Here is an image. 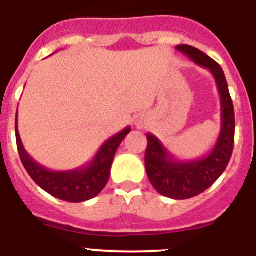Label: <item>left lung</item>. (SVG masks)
Listing matches in <instances>:
<instances>
[{"label":"left lung","instance_id":"obj_1","mask_svg":"<svg viewBox=\"0 0 256 256\" xmlns=\"http://www.w3.org/2000/svg\"><path fill=\"white\" fill-rule=\"evenodd\" d=\"M176 50L197 66L209 70L217 82L221 97V132L214 147L205 156L196 160L176 159L155 135L147 134L144 166L150 182L163 196L174 200H186L212 186L228 167L234 147L236 117L228 81L220 64L192 46L182 44Z\"/></svg>","mask_w":256,"mask_h":256}]
</instances>
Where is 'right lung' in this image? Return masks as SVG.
I'll use <instances>...</instances> for the list:
<instances>
[{
  "label": "right lung",
  "mask_w": 256,
  "mask_h": 256,
  "mask_svg": "<svg viewBox=\"0 0 256 256\" xmlns=\"http://www.w3.org/2000/svg\"><path fill=\"white\" fill-rule=\"evenodd\" d=\"M16 117H18V113L16 116V147H18L20 160L24 167L26 168L27 174L43 190L56 198L68 201V202H82V201L90 200L105 188L109 180L114 155L117 152L118 147L124 136L132 132V128L128 126L121 132L108 139L86 166H82L72 171H52L36 163L27 154L24 143L20 140Z\"/></svg>",
  "instance_id": "1"
}]
</instances>
